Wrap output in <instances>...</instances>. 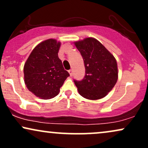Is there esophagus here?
I'll return each mask as SVG.
<instances>
[{"mask_svg":"<svg viewBox=\"0 0 148 148\" xmlns=\"http://www.w3.org/2000/svg\"><path fill=\"white\" fill-rule=\"evenodd\" d=\"M68 72H69V75H70V76H72V75H73V71H72V69H69Z\"/></svg>","mask_w":148,"mask_h":148,"instance_id":"obj_1","label":"esophagus"}]
</instances>
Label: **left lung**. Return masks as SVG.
Returning <instances> with one entry per match:
<instances>
[{"label": "left lung", "instance_id": "left-lung-1", "mask_svg": "<svg viewBox=\"0 0 148 148\" xmlns=\"http://www.w3.org/2000/svg\"><path fill=\"white\" fill-rule=\"evenodd\" d=\"M84 61L86 74L81 81L74 80L79 94L88 99L104 97L118 80L117 62L113 55L96 39L88 37L75 42Z\"/></svg>", "mask_w": 148, "mask_h": 148}]
</instances>
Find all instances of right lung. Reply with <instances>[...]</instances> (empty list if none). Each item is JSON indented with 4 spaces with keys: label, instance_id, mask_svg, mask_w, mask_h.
Returning a JSON list of instances; mask_svg holds the SVG:
<instances>
[{
    "label": "right lung",
    "instance_id": "right-lung-1",
    "mask_svg": "<svg viewBox=\"0 0 148 148\" xmlns=\"http://www.w3.org/2000/svg\"><path fill=\"white\" fill-rule=\"evenodd\" d=\"M60 42L49 39L35 47L25 62L24 81L29 91L42 99L58 95L69 74L58 58Z\"/></svg>",
    "mask_w": 148,
    "mask_h": 148
}]
</instances>
